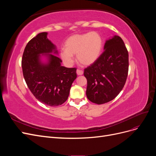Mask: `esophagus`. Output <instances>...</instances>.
Instances as JSON below:
<instances>
[{"mask_svg":"<svg viewBox=\"0 0 156 156\" xmlns=\"http://www.w3.org/2000/svg\"><path fill=\"white\" fill-rule=\"evenodd\" d=\"M77 74L78 75H81L83 74V71L81 70V69H77Z\"/></svg>","mask_w":156,"mask_h":156,"instance_id":"1","label":"esophagus"}]
</instances>
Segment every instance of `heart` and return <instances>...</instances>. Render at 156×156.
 Segmentation results:
<instances>
[{"label": "heart", "mask_w": 156, "mask_h": 156, "mask_svg": "<svg viewBox=\"0 0 156 156\" xmlns=\"http://www.w3.org/2000/svg\"><path fill=\"white\" fill-rule=\"evenodd\" d=\"M103 48V40L98 32L74 34L65 41V48L60 51L64 63L70 66L73 62V55L83 66H90L99 58Z\"/></svg>", "instance_id": "heart-1"}]
</instances>
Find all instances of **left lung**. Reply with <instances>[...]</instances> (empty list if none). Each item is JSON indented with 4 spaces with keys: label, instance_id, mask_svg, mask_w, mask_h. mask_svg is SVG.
<instances>
[{
    "label": "left lung",
    "instance_id": "1",
    "mask_svg": "<svg viewBox=\"0 0 156 156\" xmlns=\"http://www.w3.org/2000/svg\"><path fill=\"white\" fill-rule=\"evenodd\" d=\"M104 50L95 62L84 70L87 98L99 105L119 95L124 87L129 68L128 51L120 36L107 40Z\"/></svg>",
    "mask_w": 156,
    "mask_h": 156
}]
</instances>
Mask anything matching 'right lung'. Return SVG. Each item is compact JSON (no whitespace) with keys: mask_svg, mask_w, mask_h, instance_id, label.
Segmentation results:
<instances>
[{"mask_svg":"<svg viewBox=\"0 0 156 156\" xmlns=\"http://www.w3.org/2000/svg\"><path fill=\"white\" fill-rule=\"evenodd\" d=\"M41 32L27 44L23 52L21 66L23 77L33 95L40 102L51 107L63 104L67 100L77 68L61 66L62 60L55 45ZM53 53V54H51ZM40 54L48 58L47 63L41 61Z\"/></svg>","mask_w":156,"mask_h":156,"instance_id":"right-lung-1","label":"right lung"}]
</instances>
